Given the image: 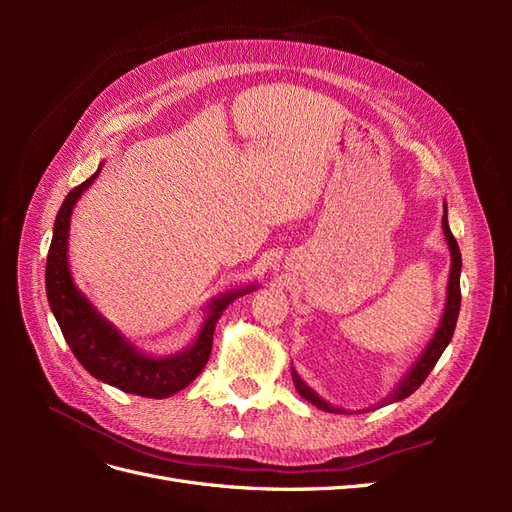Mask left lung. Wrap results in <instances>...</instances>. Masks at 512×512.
<instances>
[{
	"mask_svg": "<svg viewBox=\"0 0 512 512\" xmlns=\"http://www.w3.org/2000/svg\"><path fill=\"white\" fill-rule=\"evenodd\" d=\"M442 228H444V237L448 243V250H451V275H448V286H446V305H444V314L440 320V327L436 331V335L431 337L429 346L425 348V352L418 356V361L412 365V369L404 376L397 384V389L386 397L382 404H393V401H401L410 397L418 386L425 382V378L429 376V371L436 367L438 359L442 356V352L446 350V346L451 344V337L455 333V324H457V316H459V307H461V288H459V275H461V252H459V245L453 237L451 228H448V218H446V205H444V218H442ZM292 382H294V389L299 391V395L303 399H307L309 404H314L316 408L324 410V412H337L342 414L346 412L344 408H335L331 404H327L322 397H318V393H314L309 386L297 376V371L292 369Z\"/></svg>",
	"mask_w": 512,
	"mask_h": 512,
	"instance_id": "left-lung-1",
	"label": "left lung"
}]
</instances>
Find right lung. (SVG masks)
I'll return each instance as SVG.
<instances>
[{"instance_id":"obj_1","label":"right lung","mask_w":512,"mask_h":512,"mask_svg":"<svg viewBox=\"0 0 512 512\" xmlns=\"http://www.w3.org/2000/svg\"><path fill=\"white\" fill-rule=\"evenodd\" d=\"M100 170L102 164L87 181L76 185L59 207L53 226V241L49 256H46V297H49L53 316L70 350L91 376L132 395L164 399L196 380L209 361L213 331L222 312L237 297L252 292L256 286L230 290L213 299L207 307V316L198 337L185 350L170 356H149L134 348L74 286L68 267L72 209L81 194L96 181Z\"/></svg>"}]
</instances>
